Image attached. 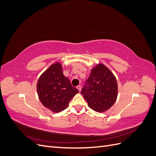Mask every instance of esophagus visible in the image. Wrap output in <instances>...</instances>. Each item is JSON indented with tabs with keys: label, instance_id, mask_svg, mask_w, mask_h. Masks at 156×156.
<instances>
[{
	"label": "esophagus",
	"instance_id": "34e87169",
	"mask_svg": "<svg viewBox=\"0 0 156 156\" xmlns=\"http://www.w3.org/2000/svg\"><path fill=\"white\" fill-rule=\"evenodd\" d=\"M77 88L79 90V91L80 92V91H81V87L80 86V85H78V86L77 87Z\"/></svg>",
	"mask_w": 156,
	"mask_h": 156
}]
</instances>
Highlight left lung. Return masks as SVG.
<instances>
[{
    "label": "left lung",
    "instance_id": "left-lung-1",
    "mask_svg": "<svg viewBox=\"0 0 156 156\" xmlns=\"http://www.w3.org/2000/svg\"><path fill=\"white\" fill-rule=\"evenodd\" d=\"M81 94L92 109L98 112L106 111L116 100V79L105 66L99 64L92 69Z\"/></svg>",
    "mask_w": 156,
    "mask_h": 156
}]
</instances>
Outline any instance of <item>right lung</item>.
Masks as SVG:
<instances>
[{"mask_svg": "<svg viewBox=\"0 0 156 156\" xmlns=\"http://www.w3.org/2000/svg\"><path fill=\"white\" fill-rule=\"evenodd\" d=\"M37 91L43 105L54 112L66 108L70 100L79 92L64 75L59 62L52 64L41 74L37 83Z\"/></svg>", "mask_w": 156, "mask_h": 156, "instance_id": "add662e5", "label": "right lung"}]
</instances>
